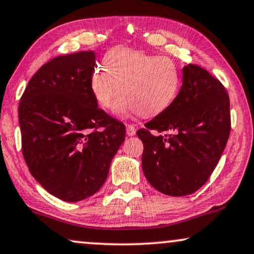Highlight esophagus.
Masks as SVG:
<instances>
[{"instance_id": "34e87169", "label": "esophagus", "mask_w": 254, "mask_h": 254, "mask_svg": "<svg viewBox=\"0 0 254 254\" xmlns=\"http://www.w3.org/2000/svg\"><path fill=\"white\" fill-rule=\"evenodd\" d=\"M127 136H134L136 134V127H134L133 124L127 125Z\"/></svg>"}]
</instances>
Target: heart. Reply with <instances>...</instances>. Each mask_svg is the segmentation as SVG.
<instances>
[{
	"label": "heart",
	"mask_w": 254,
	"mask_h": 254,
	"mask_svg": "<svg viewBox=\"0 0 254 254\" xmlns=\"http://www.w3.org/2000/svg\"><path fill=\"white\" fill-rule=\"evenodd\" d=\"M181 74L170 57L116 47L104 57V68L95 67L90 75V90L97 104L110 109L116 104L120 115L137 113L155 117L177 100Z\"/></svg>",
	"instance_id": "1"
}]
</instances>
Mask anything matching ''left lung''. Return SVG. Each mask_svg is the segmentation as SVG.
I'll list each match as a JSON object with an SVG mask.
<instances>
[{
  "mask_svg": "<svg viewBox=\"0 0 254 254\" xmlns=\"http://www.w3.org/2000/svg\"><path fill=\"white\" fill-rule=\"evenodd\" d=\"M144 127L137 136L145 178L162 194L190 195L209 180L228 143L229 94L207 69L189 64L174 103Z\"/></svg>",
  "mask_w": 254,
  "mask_h": 254,
  "instance_id": "1",
  "label": "left lung"
}]
</instances>
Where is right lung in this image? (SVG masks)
<instances>
[{
    "label": "right lung",
    "mask_w": 254,
    "mask_h": 254,
    "mask_svg": "<svg viewBox=\"0 0 254 254\" xmlns=\"http://www.w3.org/2000/svg\"><path fill=\"white\" fill-rule=\"evenodd\" d=\"M95 52L59 56L37 70L18 104L22 152L30 173L66 202L102 187L125 139V125L97 107L90 90Z\"/></svg>",
    "instance_id": "right-lung-1"
}]
</instances>
